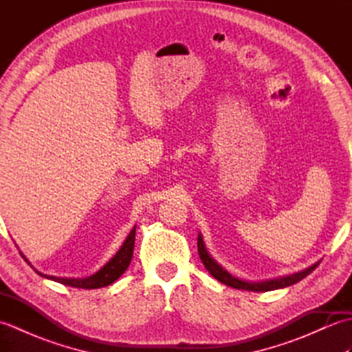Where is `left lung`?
Here are the masks:
<instances>
[{
  "label": "left lung",
  "instance_id": "1",
  "mask_svg": "<svg viewBox=\"0 0 352 352\" xmlns=\"http://www.w3.org/2000/svg\"><path fill=\"white\" fill-rule=\"evenodd\" d=\"M198 252H199V258H201V261H203V265L206 266L207 271L214 276L216 280L221 281L222 284H227V286H230V287H234L239 290H251V292H269V290L292 286V284H295L298 281H301L302 278H305V276L315 271L316 266L319 265V261H318V263L305 267L300 272L290 274L286 276H280V278H272V280H265V281H246V280L237 278V276H234V275H231L226 267H222L218 261H216L210 256V254H208L201 233H198Z\"/></svg>",
  "mask_w": 352,
  "mask_h": 352
}]
</instances>
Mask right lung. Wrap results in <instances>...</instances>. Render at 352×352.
Masks as SVG:
<instances>
[{"label":"right lung","instance_id":"1","mask_svg":"<svg viewBox=\"0 0 352 352\" xmlns=\"http://www.w3.org/2000/svg\"><path fill=\"white\" fill-rule=\"evenodd\" d=\"M134 239H136V226L131 228V231L126 236V239L124 241V243L121 245V248L118 250V252L111 257L106 265H104L100 271H96L95 274H92L91 276H86V278H66V276H54V275H47L42 274L34 269V271L39 274L41 276H45V278L57 281L66 284V286L71 287H78V289H100V287H106L109 284L115 283L119 276H121L126 267L130 266L131 263V257H133V250H134ZM21 256L27 260V257L24 254L21 252ZM28 265L32 266V263L28 261Z\"/></svg>","mask_w":352,"mask_h":352}]
</instances>
